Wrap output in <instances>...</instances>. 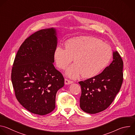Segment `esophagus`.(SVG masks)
<instances>
[{
	"label": "esophagus",
	"instance_id": "1",
	"mask_svg": "<svg viewBox=\"0 0 135 135\" xmlns=\"http://www.w3.org/2000/svg\"><path fill=\"white\" fill-rule=\"evenodd\" d=\"M73 83V81L69 80L67 79H65V84L66 85H69V84H72Z\"/></svg>",
	"mask_w": 135,
	"mask_h": 135
}]
</instances>
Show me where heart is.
I'll return each instance as SVG.
<instances>
[{
  "mask_svg": "<svg viewBox=\"0 0 135 135\" xmlns=\"http://www.w3.org/2000/svg\"><path fill=\"white\" fill-rule=\"evenodd\" d=\"M65 49L58 46L53 52L56 66L65 69L74 58V64L66 70V75L76 78L93 77L104 69L110 63L112 50L109 45L92 36L73 37L65 43Z\"/></svg>",
  "mask_w": 135,
  "mask_h": 135,
  "instance_id": "heart-1",
  "label": "heart"
}]
</instances>
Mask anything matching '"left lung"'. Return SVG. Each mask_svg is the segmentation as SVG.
<instances>
[{
    "label": "left lung",
    "instance_id": "8db88e82",
    "mask_svg": "<svg viewBox=\"0 0 135 135\" xmlns=\"http://www.w3.org/2000/svg\"><path fill=\"white\" fill-rule=\"evenodd\" d=\"M123 61L117 51L113 52V60L104 70L93 77L80 81L81 109L95 114L107 109L119 92L123 81Z\"/></svg>",
    "mask_w": 135,
    "mask_h": 135
}]
</instances>
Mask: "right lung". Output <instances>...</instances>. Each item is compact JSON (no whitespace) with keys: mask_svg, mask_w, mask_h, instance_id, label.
Masks as SVG:
<instances>
[{"mask_svg":"<svg viewBox=\"0 0 135 135\" xmlns=\"http://www.w3.org/2000/svg\"><path fill=\"white\" fill-rule=\"evenodd\" d=\"M57 43L56 28L41 30L24 41L15 58L11 79L15 96L32 113L52 112L57 92L64 86V78L53 64Z\"/></svg>","mask_w":135,"mask_h":135,"instance_id":"add662e5","label":"right lung"}]
</instances>
